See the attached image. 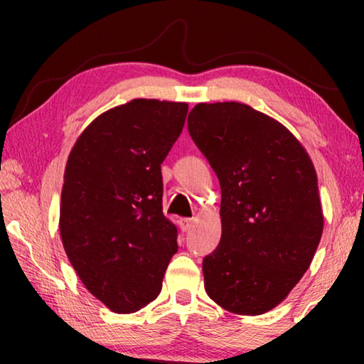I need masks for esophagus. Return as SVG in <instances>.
Returning a JSON list of instances; mask_svg holds the SVG:
<instances>
[{
  "label": "esophagus",
  "instance_id": "1",
  "mask_svg": "<svg viewBox=\"0 0 364 364\" xmlns=\"http://www.w3.org/2000/svg\"><path fill=\"white\" fill-rule=\"evenodd\" d=\"M193 225H194L193 218H180V228H181L183 232L189 231L191 228H193Z\"/></svg>",
  "mask_w": 364,
  "mask_h": 364
}]
</instances>
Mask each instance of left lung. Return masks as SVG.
<instances>
[{"mask_svg": "<svg viewBox=\"0 0 364 364\" xmlns=\"http://www.w3.org/2000/svg\"><path fill=\"white\" fill-rule=\"evenodd\" d=\"M191 138L221 188V239L202 262L205 291L236 315H262L292 291L323 234L318 178L279 122L247 104H197Z\"/></svg>", "mask_w": 364, "mask_h": 364, "instance_id": "8db88e82", "label": "left lung"}]
</instances>
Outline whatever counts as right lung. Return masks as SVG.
Wrapping results in <instances>:
<instances>
[{
  "instance_id": "obj_1",
  "label": "right lung",
  "mask_w": 364,
  "mask_h": 364,
  "mask_svg": "<svg viewBox=\"0 0 364 364\" xmlns=\"http://www.w3.org/2000/svg\"><path fill=\"white\" fill-rule=\"evenodd\" d=\"M186 102L133 100L97 117L70 151L60 237L85 287L115 313L160 294L176 228L164 217L160 164L180 138Z\"/></svg>"
}]
</instances>
